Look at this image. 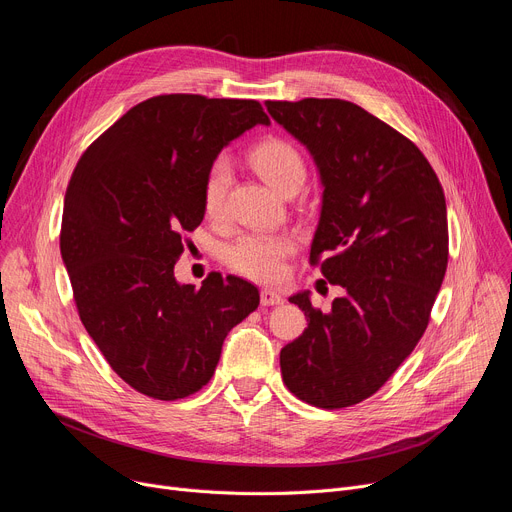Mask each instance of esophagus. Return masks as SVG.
<instances>
[{"label":"esophagus","instance_id":"1","mask_svg":"<svg viewBox=\"0 0 512 512\" xmlns=\"http://www.w3.org/2000/svg\"><path fill=\"white\" fill-rule=\"evenodd\" d=\"M284 303V299H282V294H278L276 290H272V288H263L261 290V305H282Z\"/></svg>","mask_w":512,"mask_h":512}]
</instances>
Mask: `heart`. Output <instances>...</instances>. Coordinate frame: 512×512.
<instances>
[{
  "mask_svg": "<svg viewBox=\"0 0 512 512\" xmlns=\"http://www.w3.org/2000/svg\"><path fill=\"white\" fill-rule=\"evenodd\" d=\"M251 161L261 178L282 195L290 186L305 182L307 168L297 147L282 139L257 145ZM232 182V164L220 155L207 170L203 184V205L209 215H220ZM294 238L286 232H251L238 236L226 249L232 270L261 282H276L284 276V257L292 251Z\"/></svg>",
  "mask_w": 512,
  "mask_h": 512,
  "instance_id": "1",
  "label": "heart"
}]
</instances>
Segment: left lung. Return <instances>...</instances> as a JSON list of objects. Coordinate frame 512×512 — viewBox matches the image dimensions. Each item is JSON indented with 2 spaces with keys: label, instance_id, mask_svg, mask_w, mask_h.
<instances>
[{
  "label": "left lung",
  "instance_id": "1",
  "mask_svg": "<svg viewBox=\"0 0 512 512\" xmlns=\"http://www.w3.org/2000/svg\"><path fill=\"white\" fill-rule=\"evenodd\" d=\"M313 157L321 193L311 263L340 286L328 313L303 290L305 332L280 351L288 390L319 409L378 392L423 336L448 265L446 199L423 153L344 99L265 101Z\"/></svg>",
  "mask_w": 512,
  "mask_h": 512
}]
</instances>
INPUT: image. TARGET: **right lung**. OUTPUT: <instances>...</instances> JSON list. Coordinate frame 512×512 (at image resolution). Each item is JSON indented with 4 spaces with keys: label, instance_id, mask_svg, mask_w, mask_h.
Wrapping results in <instances>:
<instances>
[{
    "label": "right lung",
    "instance_id": "right-lung-1",
    "mask_svg": "<svg viewBox=\"0 0 512 512\" xmlns=\"http://www.w3.org/2000/svg\"><path fill=\"white\" fill-rule=\"evenodd\" d=\"M270 118L253 99L159 95L128 110L83 153L64 197L60 251L83 326L120 378L151 398L201 390L228 332L259 290L209 274L174 276L182 232L205 215L220 151Z\"/></svg>",
    "mask_w": 512,
    "mask_h": 512
}]
</instances>
